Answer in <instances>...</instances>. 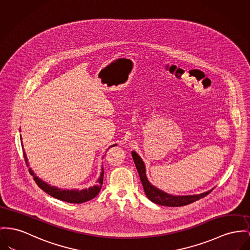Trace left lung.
<instances>
[{"instance_id":"left-lung-1","label":"left lung","mask_w":250,"mask_h":250,"mask_svg":"<svg viewBox=\"0 0 250 250\" xmlns=\"http://www.w3.org/2000/svg\"><path fill=\"white\" fill-rule=\"evenodd\" d=\"M132 156H133L135 167L137 168L144 191H145L147 197L155 204H158L161 206H167V207H182V206H187L188 204H191L197 200L201 199L212 191V189H211V190H208V191L201 193V194L185 195V196H174V195L167 194L166 192L158 189L154 186H152L148 181V179L146 177L145 165H144L142 159L139 157V155L135 151H132Z\"/></svg>"}]
</instances>
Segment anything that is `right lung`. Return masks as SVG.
<instances>
[{
  "label": "right lung",
  "mask_w": 250,
  "mask_h": 250,
  "mask_svg": "<svg viewBox=\"0 0 250 250\" xmlns=\"http://www.w3.org/2000/svg\"><path fill=\"white\" fill-rule=\"evenodd\" d=\"M113 146H116V145H113ZM113 146H111V147H113ZM22 152H23V157H24L25 163H26L27 167H29L28 163H27L26 154H25V152L23 150V148H22ZM29 172L33 176L34 181L36 182V184L42 190H44L46 193H48L49 195L57 198V199L62 200V201L68 202V203H73V204H82V203H84V202H87V201H90V200L95 198L100 191V188H101L102 184H103V175H104V171H103V167H102L100 179L98 181L97 186L89 188L88 189L85 188V189H83V190H75V189L66 190V189L58 188L53 187V186L51 187L48 184L43 182L42 180H41L40 178H38L34 174V172L31 170V168H29Z\"/></svg>",
  "instance_id": "obj_1"
}]
</instances>
